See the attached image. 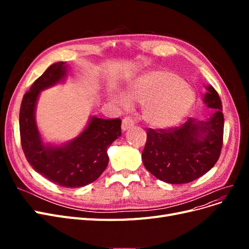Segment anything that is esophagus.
<instances>
[{"instance_id": "esophagus-1", "label": "esophagus", "mask_w": 249, "mask_h": 249, "mask_svg": "<svg viewBox=\"0 0 249 249\" xmlns=\"http://www.w3.org/2000/svg\"><path fill=\"white\" fill-rule=\"evenodd\" d=\"M134 125V120L130 117V116H126L123 119V124H122V129L123 131H126L127 129H130Z\"/></svg>"}]
</instances>
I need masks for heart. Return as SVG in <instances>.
Returning <instances> with one entry per match:
<instances>
[{"instance_id":"b5f03b06","label":"heart","mask_w":249,"mask_h":249,"mask_svg":"<svg viewBox=\"0 0 249 249\" xmlns=\"http://www.w3.org/2000/svg\"><path fill=\"white\" fill-rule=\"evenodd\" d=\"M127 94L143 105V119L157 129L179 124L195 101L193 90L184 80L166 71H148L134 79L127 87ZM115 99L124 108L131 106L130 99L124 93L117 94Z\"/></svg>"}]
</instances>
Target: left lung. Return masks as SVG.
I'll list each match as a JSON object with an SVG mask.
<instances>
[{
	"mask_svg": "<svg viewBox=\"0 0 249 249\" xmlns=\"http://www.w3.org/2000/svg\"><path fill=\"white\" fill-rule=\"evenodd\" d=\"M203 102L215 113L208 120L188 118L182 125L147 129L142 152L145 168L169 184H186L200 178L219 159L223 143L224 117L219 94L207 87Z\"/></svg>",
	"mask_w": 249,
	"mask_h": 249,
	"instance_id": "8db88e82",
	"label": "left lung"
}]
</instances>
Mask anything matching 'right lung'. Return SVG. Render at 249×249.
Wrapping results in <instances>:
<instances>
[{
	"label": "right lung",
	"mask_w": 249,
	"mask_h": 249,
	"mask_svg": "<svg viewBox=\"0 0 249 249\" xmlns=\"http://www.w3.org/2000/svg\"><path fill=\"white\" fill-rule=\"evenodd\" d=\"M66 73L64 62L52 64L22 97L19 112L20 143L32 168L56 185L77 188L91 184L106 169L107 148L122 135L120 118L91 117L78 138L60 147L43 145L35 123L36 101L41 90L55 85Z\"/></svg>",
	"instance_id": "add662e5"
}]
</instances>
